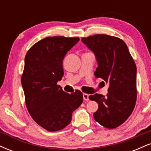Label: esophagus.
I'll return each mask as SVG.
<instances>
[{
  "label": "esophagus",
  "mask_w": 151,
  "mask_h": 151,
  "mask_svg": "<svg viewBox=\"0 0 151 151\" xmlns=\"http://www.w3.org/2000/svg\"><path fill=\"white\" fill-rule=\"evenodd\" d=\"M89 95L87 93H83V99L84 101H89Z\"/></svg>",
  "instance_id": "34e87169"
}]
</instances>
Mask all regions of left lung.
<instances>
[{
    "label": "left lung",
    "instance_id": "left-lung-1",
    "mask_svg": "<svg viewBox=\"0 0 151 151\" xmlns=\"http://www.w3.org/2000/svg\"><path fill=\"white\" fill-rule=\"evenodd\" d=\"M81 41L96 57L95 77L109 84L106 96L99 93L89 96L99 104L93 118L104 127L115 129L127 120L136 105V64L120 38L99 34L82 37Z\"/></svg>",
    "mask_w": 151,
    "mask_h": 151
}]
</instances>
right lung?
<instances>
[{"instance_id": "add662e5", "label": "right lung", "mask_w": 151, "mask_h": 151, "mask_svg": "<svg viewBox=\"0 0 151 151\" xmlns=\"http://www.w3.org/2000/svg\"><path fill=\"white\" fill-rule=\"evenodd\" d=\"M79 40V37H48L33 45L25 55L21 83L26 107L38 125L49 131L70 124L73 111L83 102L79 90L70 94L58 84L64 75V58Z\"/></svg>"}]
</instances>
